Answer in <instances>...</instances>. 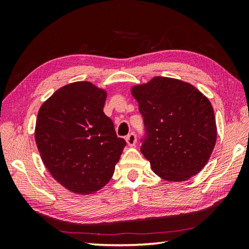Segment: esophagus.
Returning a JSON list of instances; mask_svg holds the SVG:
<instances>
[{
    "label": "esophagus",
    "mask_w": 249,
    "mask_h": 249,
    "mask_svg": "<svg viewBox=\"0 0 249 249\" xmlns=\"http://www.w3.org/2000/svg\"><path fill=\"white\" fill-rule=\"evenodd\" d=\"M126 142L129 146H134L137 142V136L135 133H130L129 135L126 136Z\"/></svg>",
    "instance_id": "1"
}]
</instances>
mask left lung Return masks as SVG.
<instances>
[{
	"label": "left lung",
	"mask_w": 249,
	"mask_h": 249,
	"mask_svg": "<svg viewBox=\"0 0 249 249\" xmlns=\"http://www.w3.org/2000/svg\"><path fill=\"white\" fill-rule=\"evenodd\" d=\"M143 118L141 153L158 177L186 181L209 161L217 130L210 100L192 84L155 77L131 89Z\"/></svg>",
	"instance_id": "8db88e82"
}]
</instances>
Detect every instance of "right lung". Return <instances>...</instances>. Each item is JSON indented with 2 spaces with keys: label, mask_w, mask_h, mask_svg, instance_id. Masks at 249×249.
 Here are the masks:
<instances>
[{
  "label": "right lung",
  "mask_w": 249,
  "mask_h": 249,
  "mask_svg": "<svg viewBox=\"0 0 249 249\" xmlns=\"http://www.w3.org/2000/svg\"><path fill=\"white\" fill-rule=\"evenodd\" d=\"M107 93L88 81L67 84L41 105L35 141L44 165L72 193L97 192L112 178L126 145L104 113Z\"/></svg>",
  "instance_id": "add662e5"
}]
</instances>
